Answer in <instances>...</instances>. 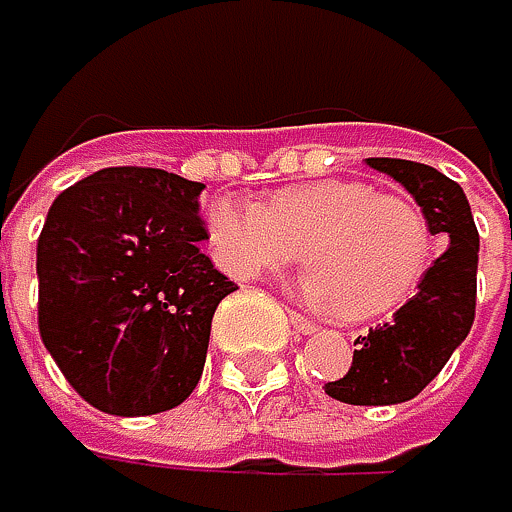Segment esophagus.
<instances>
[{"instance_id":"1","label":"esophagus","mask_w":512,"mask_h":512,"mask_svg":"<svg viewBox=\"0 0 512 512\" xmlns=\"http://www.w3.org/2000/svg\"><path fill=\"white\" fill-rule=\"evenodd\" d=\"M289 323H292V329H295V332H301V335L316 332V326L310 323V319H307V316H301V313H295V310H289Z\"/></svg>"}]
</instances>
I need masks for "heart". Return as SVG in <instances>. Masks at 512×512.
<instances>
[{
    "mask_svg": "<svg viewBox=\"0 0 512 512\" xmlns=\"http://www.w3.org/2000/svg\"><path fill=\"white\" fill-rule=\"evenodd\" d=\"M214 259L250 280L301 259L295 289L304 301L374 319L407 304L434 262L422 208L365 180H316L280 189L268 205L217 196L205 211Z\"/></svg>",
    "mask_w": 512,
    "mask_h": 512,
    "instance_id": "obj_1",
    "label": "heart"
}]
</instances>
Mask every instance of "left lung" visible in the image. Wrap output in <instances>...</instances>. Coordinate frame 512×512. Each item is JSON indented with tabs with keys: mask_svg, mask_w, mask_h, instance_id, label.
I'll use <instances>...</instances> for the list:
<instances>
[{
	"mask_svg": "<svg viewBox=\"0 0 512 512\" xmlns=\"http://www.w3.org/2000/svg\"><path fill=\"white\" fill-rule=\"evenodd\" d=\"M368 165L407 189L446 250L389 323L356 338L350 371L326 383V392L344 404H401L440 374L474 326L480 235L462 186L437 168L389 156Z\"/></svg>",
	"mask_w": 512,
	"mask_h": 512,
	"instance_id": "8db88e82",
	"label": "left lung"
}]
</instances>
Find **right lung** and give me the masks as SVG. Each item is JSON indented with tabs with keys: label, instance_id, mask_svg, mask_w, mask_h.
<instances>
[{
	"label": "right lung",
	"instance_id": "obj_1",
	"mask_svg": "<svg viewBox=\"0 0 512 512\" xmlns=\"http://www.w3.org/2000/svg\"><path fill=\"white\" fill-rule=\"evenodd\" d=\"M205 183L162 168H102L47 211L38 332L96 410L150 416L202 380L211 319L238 286L202 253Z\"/></svg>",
	"mask_w": 512,
	"mask_h": 512
}]
</instances>
